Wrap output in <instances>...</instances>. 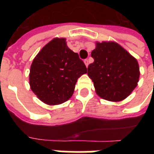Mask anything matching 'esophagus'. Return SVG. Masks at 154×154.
<instances>
[{"instance_id": "esophagus-1", "label": "esophagus", "mask_w": 154, "mask_h": 154, "mask_svg": "<svg viewBox=\"0 0 154 154\" xmlns=\"http://www.w3.org/2000/svg\"><path fill=\"white\" fill-rule=\"evenodd\" d=\"M84 63H85V66L88 67V65H89V60H87V59H85V60H84Z\"/></svg>"}]
</instances>
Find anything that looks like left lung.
<instances>
[{"label": "left lung", "mask_w": 154, "mask_h": 154, "mask_svg": "<svg viewBox=\"0 0 154 154\" xmlns=\"http://www.w3.org/2000/svg\"><path fill=\"white\" fill-rule=\"evenodd\" d=\"M91 57L88 75L100 97L117 102L131 94L140 77L136 58L115 42H96Z\"/></svg>", "instance_id": "obj_1"}]
</instances>
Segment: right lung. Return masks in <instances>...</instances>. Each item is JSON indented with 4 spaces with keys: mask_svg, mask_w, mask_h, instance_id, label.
Masks as SVG:
<instances>
[{
    "mask_svg": "<svg viewBox=\"0 0 154 154\" xmlns=\"http://www.w3.org/2000/svg\"><path fill=\"white\" fill-rule=\"evenodd\" d=\"M86 72V66L67 46L66 39L56 37L32 60L29 85L42 102L60 105L72 96L77 79Z\"/></svg>",
    "mask_w": 154,
    "mask_h": 154,
    "instance_id": "add662e5",
    "label": "right lung"
}]
</instances>
